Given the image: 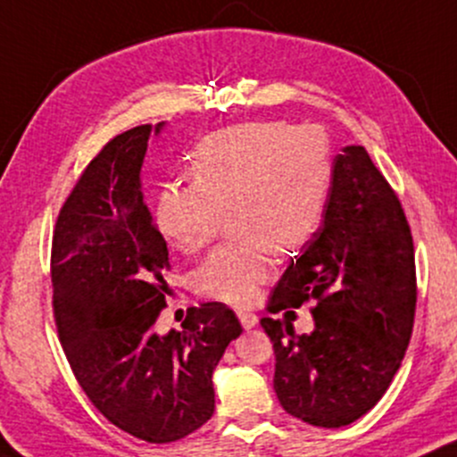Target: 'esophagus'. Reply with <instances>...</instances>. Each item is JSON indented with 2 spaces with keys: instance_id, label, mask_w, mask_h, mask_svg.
Here are the masks:
<instances>
[{
  "instance_id": "34e87169",
  "label": "esophagus",
  "mask_w": 457,
  "mask_h": 457,
  "mask_svg": "<svg viewBox=\"0 0 457 457\" xmlns=\"http://www.w3.org/2000/svg\"><path fill=\"white\" fill-rule=\"evenodd\" d=\"M237 317H239V321H242V326L245 328V330H250V328H254L256 324H259V317H256L254 312H250L245 309H237Z\"/></svg>"
}]
</instances>
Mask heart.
Returning a JSON list of instances; mask_svg holds the SVG:
<instances>
[{"label": "heart", "mask_w": 457, "mask_h": 457, "mask_svg": "<svg viewBox=\"0 0 457 457\" xmlns=\"http://www.w3.org/2000/svg\"><path fill=\"white\" fill-rule=\"evenodd\" d=\"M192 181L168 183L155 203L162 237L183 254L213 239L228 212V244L196 270V289L248 304L274 271V253L311 244L326 215L332 155L320 127L244 122L209 133L192 151Z\"/></svg>", "instance_id": "1"}]
</instances>
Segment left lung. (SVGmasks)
I'll list each match as a JSON object with an SVG mask.
<instances>
[{"label":"left lung","mask_w":457,"mask_h":457,"mask_svg":"<svg viewBox=\"0 0 457 457\" xmlns=\"http://www.w3.org/2000/svg\"><path fill=\"white\" fill-rule=\"evenodd\" d=\"M309 300V335H295L289 320H261L274 343V391L291 417L343 428L391 386L417 309L408 220L365 146H345L332 162L324 222L287 265L268 311L294 312Z\"/></svg>","instance_id":"left-lung-1"}]
</instances>
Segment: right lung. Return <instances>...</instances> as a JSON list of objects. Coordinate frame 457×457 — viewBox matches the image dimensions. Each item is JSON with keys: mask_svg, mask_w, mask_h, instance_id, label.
Returning a JSON list of instances; mask_svg holds the SVG:
<instances>
[{"mask_svg": "<svg viewBox=\"0 0 457 457\" xmlns=\"http://www.w3.org/2000/svg\"><path fill=\"white\" fill-rule=\"evenodd\" d=\"M120 133L88 163L60 209L51 244L58 335L96 410L146 443L196 432L215 408L213 371L242 324L220 302L192 306L183 330L157 332L170 259L142 192L148 137Z\"/></svg>", "mask_w": 457, "mask_h": 457, "instance_id": "1", "label": "right lung"}]
</instances>
